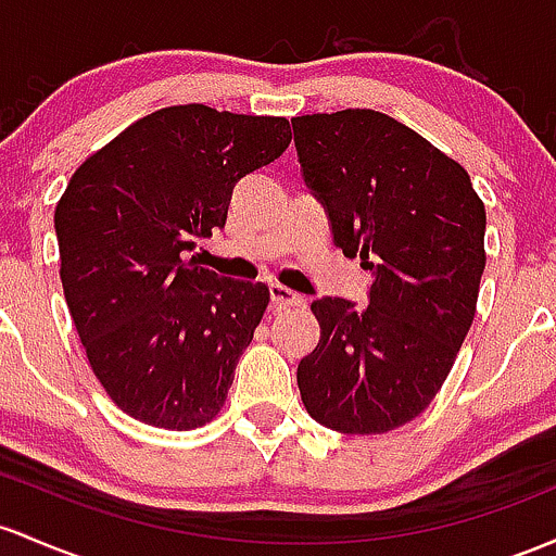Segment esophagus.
<instances>
[{
  "instance_id": "obj_1",
  "label": "esophagus",
  "mask_w": 556,
  "mask_h": 556,
  "mask_svg": "<svg viewBox=\"0 0 556 556\" xmlns=\"http://www.w3.org/2000/svg\"><path fill=\"white\" fill-rule=\"evenodd\" d=\"M268 295H271L274 308H290V306H303V295H298L295 290L285 288V285H268Z\"/></svg>"
}]
</instances>
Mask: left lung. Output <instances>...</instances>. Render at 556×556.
<instances>
[{"mask_svg":"<svg viewBox=\"0 0 556 556\" xmlns=\"http://www.w3.org/2000/svg\"><path fill=\"white\" fill-rule=\"evenodd\" d=\"M292 131L332 242L371 271L369 306L311 303L321 334L298 364L301 399L338 432L395 430L435 399L472 325L485 205L459 163L386 113L301 115Z\"/></svg>","mask_w":556,"mask_h":556,"instance_id":"left-lung-1","label":"left lung"}]
</instances>
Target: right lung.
Instances as JSON below:
<instances>
[{"label": "right lung", "instance_id": "obj_1", "mask_svg": "<svg viewBox=\"0 0 556 556\" xmlns=\"http://www.w3.org/2000/svg\"><path fill=\"white\" fill-rule=\"evenodd\" d=\"M290 139L288 118L174 105L71 176L54 208L65 301L91 371L139 422L192 430L224 406L268 288L187 255L227 224L237 181Z\"/></svg>", "mask_w": 556, "mask_h": 556}]
</instances>
